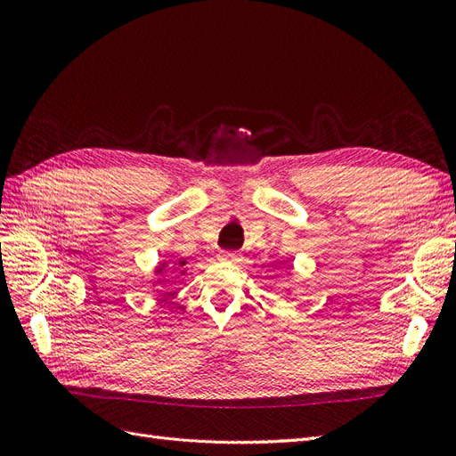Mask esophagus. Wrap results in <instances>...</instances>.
<instances>
[{
    "mask_svg": "<svg viewBox=\"0 0 456 456\" xmlns=\"http://www.w3.org/2000/svg\"><path fill=\"white\" fill-rule=\"evenodd\" d=\"M220 258H223L224 262H240L241 260V255L236 253V251H226L220 255Z\"/></svg>",
    "mask_w": 456,
    "mask_h": 456,
    "instance_id": "1",
    "label": "esophagus"
}]
</instances>
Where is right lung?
<instances>
[{"instance_id":"add662e5","label":"right lung","mask_w":456,"mask_h":456,"mask_svg":"<svg viewBox=\"0 0 456 456\" xmlns=\"http://www.w3.org/2000/svg\"><path fill=\"white\" fill-rule=\"evenodd\" d=\"M178 265H181V266H184V265H186V262H184V260H178ZM163 268H165V262H163V265H159V266H158V270H156V272H161ZM183 273H184V272H183Z\"/></svg>"}]
</instances>
